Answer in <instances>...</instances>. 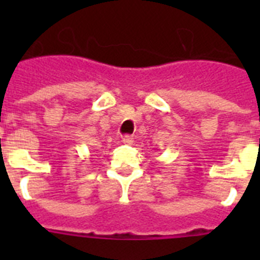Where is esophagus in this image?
Masks as SVG:
<instances>
[{"instance_id":"esophagus-1","label":"esophagus","mask_w":260,"mask_h":260,"mask_svg":"<svg viewBox=\"0 0 260 260\" xmlns=\"http://www.w3.org/2000/svg\"><path fill=\"white\" fill-rule=\"evenodd\" d=\"M122 142L125 144H132L133 143V138L130 137V135H125V137L122 138Z\"/></svg>"}]
</instances>
